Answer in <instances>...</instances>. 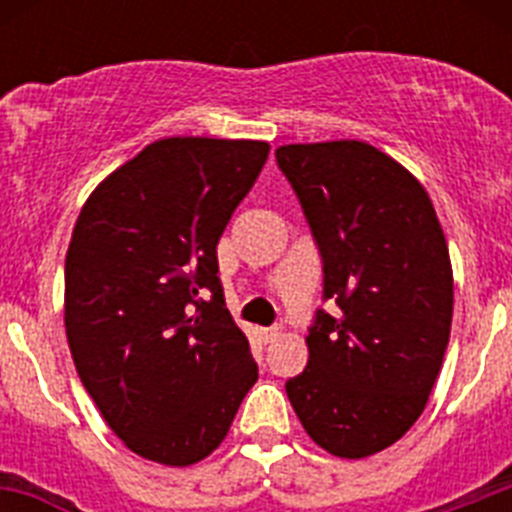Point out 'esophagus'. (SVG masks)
<instances>
[{"instance_id":"obj_1","label":"esophagus","mask_w":512,"mask_h":512,"mask_svg":"<svg viewBox=\"0 0 512 512\" xmlns=\"http://www.w3.org/2000/svg\"><path fill=\"white\" fill-rule=\"evenodd\" d=\"M279 336H282V328H279V325H274V328H264V330H261V338H264V343H274Z\"/></svg>"}]
</instances>
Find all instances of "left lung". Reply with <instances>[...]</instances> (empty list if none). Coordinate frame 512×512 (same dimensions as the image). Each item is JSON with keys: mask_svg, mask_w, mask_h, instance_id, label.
Instances as JSON below:
<instances>
[{"mask_svg": "<svg viewBox=\"0 0 512 512\" xmlns=\"http://www.w3.org/2000/svg\"><path fill=\"white\" fill-rule=\"evenodd\" d=\"M323 259L305 372L287 397L312 441L341 459L387 449L423 413L454 315L449 246L423 184L361 140L277 148Z\"/></svg>", "mask_w": 512, "mask_h": 512, "instance_id": "1", "label": "left lung"}]
</instances>
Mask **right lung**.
<instances>
[{"mask_svg": "<svg viewBox=\"0 0 512 512\" xmlns=\"http://www.w3.org/2000/svg\"><path fill=\"white\" fill-rule=\"evenodd\" d=\"M266 156L264 140H156L81 207L66 338L102 418L143 459L189 467L210 456L259 379L225 307L217 241Z\"/></svg>", "mask_w": 512, "mask_h": 512, "instance_id": "add662e5", "label": "right lung"}]
</instances>
